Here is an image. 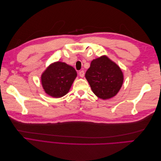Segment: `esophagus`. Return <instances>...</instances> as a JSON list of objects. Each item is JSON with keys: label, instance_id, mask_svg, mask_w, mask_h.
I'll use <instances>...</instances> for the list:
<instances>
[{"label": "esophagus", "instance_id": "1", "mask_svg": "<svg viewBox=\"0 0 161 161\" xmlns=\"http://www.w3.org/2000/svg\"><path fill=\"white\" fill-rule=\"evenodd\" d=\"M79 76L80 77H84V76H85V72L83 70H81V71L79 72Z\"/></svg>", "mask_w": 161, "mask_h": 161}]
</instances>
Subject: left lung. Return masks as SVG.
<instances>
[{
  "instance_id": "8db88e82",
  "label": "left lung",
  "mask_w": 161,
  "mask_h": 161,
  "mask_svg": "<svg viewBox=\"0 0 161 161\" xmlns=\"http://www.w3.org/2000/svg\"><path fill=\"white\" fill-rule=\"evenodd\" d=\"M85 77L95 95L103 99L114 97L121 89L124 80L119 67L106 56L92 60Z\"/></svg>"
}]
</instances>
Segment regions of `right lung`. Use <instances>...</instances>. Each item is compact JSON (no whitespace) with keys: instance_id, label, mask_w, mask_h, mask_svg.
<instances>
[{"instance_id":"right-lung-1","label":"right lung","mask_w":161,"mask_h":161,"mask_svg":"<svg viewBox=\"0 0 161 161\" xmlns=\"http://www.w3.org/2000/svg\"><path fill=\"white\" fill-rule=\"evenodd\" d=\"M76 75L72 66L64 62H55L42 75L43 88L47 95L53 97H63L69 91Z\"/></svg>"}]
</instances>
